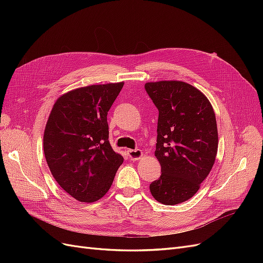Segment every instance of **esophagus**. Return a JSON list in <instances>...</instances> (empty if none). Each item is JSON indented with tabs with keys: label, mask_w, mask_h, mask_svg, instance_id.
<instances>
[{
	"label": "esophagus",
	"mask_w": 263,
	"mask_h": 263,
	"mask_svg": "<svg viewBox=\"0 0 263 263\" xmlns=\"http://www.w3.org/2000/svg\"><path fill=\"white\" fill-rule=\"evenodd\" d=\"M127 155H128V157L130 158V160H134V161L139 160V159L144 157V153H142V151L139 149H136V150L128 149L127 150Z\"/></svg>",
	"instance_id": "1"
}]
</instances>
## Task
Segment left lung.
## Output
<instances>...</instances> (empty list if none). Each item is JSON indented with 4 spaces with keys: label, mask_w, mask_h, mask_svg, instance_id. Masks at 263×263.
Listing matches in <instances>:
<instances>
[{
    "label": "left lung",
    "mask_w": 263,
    "mask_h": 263,
    "mask_svg": "<svg viewBox=\"0 0 263 263\" xmlns=\"http://www.w3.org/2000/svg\"><path fill=\"white\" fill-rule=\"evenodd\" d=\"M145 89L159 110L155 156L162 172L150 192L161 204H180L200 190L213 168L216 117L209 99L186 82H147Z\"/></svg>",
    "instance_id": "8db88e82"
}]
</instances>
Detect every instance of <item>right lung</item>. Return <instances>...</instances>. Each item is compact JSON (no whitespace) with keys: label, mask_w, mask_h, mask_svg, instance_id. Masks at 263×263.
<instances>
[{"label":"right lung","mask_w":263,"mask_h":263,"mask_svg":"<svg viewBox=\"0 0 263 263\" xmlns=\"http://www.w3.org/2000/svg\"><path fill=\"white\" fill-rule=\"evenodd\" d=\"M124 82L93 84L57 99L44 132L47 164L58 184L79 202L104 196L124 161L108 141L107 112Z\"/></svg>","instance_id":"add662e5"}]
</instances>
